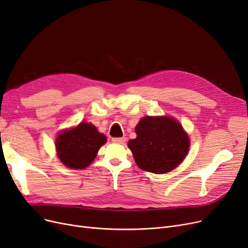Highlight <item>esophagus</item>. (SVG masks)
<instances>
[{
  "instance_id": "1",
  "label": "esophagus",
  "mask_w": 248,
  "mask_h": 248,
  "mask_svg": "<svg viewBox=\"0 0 248 248\" xmlns=\"http://www.w3.org/2000/svg\"><path fill=\"white\" fill-rule=\"evenodd\" d=\"M111 141L115 144H124L125 143V138H113Z\"/></svg>"
}]
</instances>
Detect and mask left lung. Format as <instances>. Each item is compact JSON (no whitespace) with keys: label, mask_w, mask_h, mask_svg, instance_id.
<instances>
[{"label":"left lung","mask_w":248,"mask_h":248,"mask_svg":"<svg viewBox=\"0 0 248 248\" xmlns=\"http://www.w3.org/2000/svg\"><path fill=\"white\" fill-rule=\"evenodd\" d=\"M136 134L127 145L142 170L166 173L177 167L188 152V137L171 117L145 116L136 126Z\"/></svg>","instance_id":"8db88e82"}]
</instances>
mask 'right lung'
I'll list each match as a JSON object with an SVG mask.
<instances>
[{"label": "right lung", "instance_id": "right-lung-1", "mask_svg": "<svg viewBox=\"0 0 248 248\" xmlns=\"http://www.w3.org/2000/svg\"><path fill=\"white\" fill-rule=\"evenodd\" d=\"M106 137L91 124L81 123L76 127L60 134L56 141L58 156L69 168L83 169L96 157Z\"/></svg>", "mask_w": 248, "mask_h": 248}]
</instances>
